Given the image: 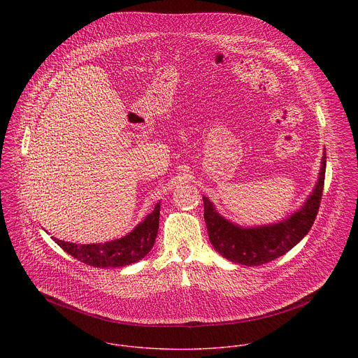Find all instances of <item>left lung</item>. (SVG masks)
<instances>
[{"instance_id":"1","label":"left lung","mask_w":358,"mask_h":358,"mask_svg":"<svg viewBox=\"0 0 358 358\" xmlns=\"http://www.w3.org/2000/svg\"><path fill=\"white\" fill-rule=\"evenodd\" d=\"M325 165L324 152L313 193L301 209L278 223L241 227L224 219L213 204L203 197L205 223L213 248L227 260L244 266H260L287 254L306 236L315 220L324 190Z\"/></svg>"}]
</instances>
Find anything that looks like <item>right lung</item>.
I'll use <instances>...</instances> for the list:
<instances>
[{"label":"right lung","mask_w":358,"mask_h":358,"mask_svg":"<svg viewBox=\"0 0 358 358\" xmlns=\"http://www.w3.org/2000/svg\"><path fill=\"white\" fill-rule=\"evenodd\" d=\"M159 204L131 233L103 244H74L53 238L69 255L94 267H124L136 263L153 248L158 233Z\"/></svg>","instance_id":"add662e5"}]
</instances>
